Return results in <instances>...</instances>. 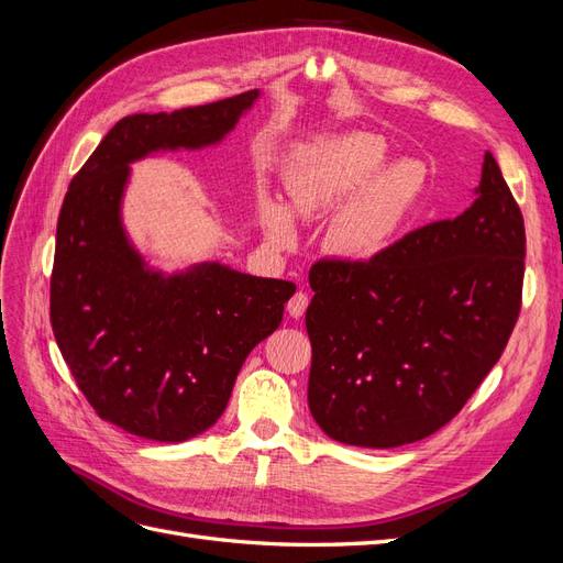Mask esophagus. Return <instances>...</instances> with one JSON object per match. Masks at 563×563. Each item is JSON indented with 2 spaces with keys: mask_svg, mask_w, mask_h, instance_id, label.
I'll list each match as a JSON object with an SVG mask.
<instances>
[{
  "mask_svg": "<svg viewBox=\"0 0 563 563\" xmlns=\"http://www.w3.org/2000/svg\"><path fill=\"white\" fill-rule=\"evenodd\" d=\"M307 305H309L307 294H302V290H298V294L286 302V309H288V314H290V317H294V319H300V317L305 314Z\"/></svg>",
  "mask_w": 563,
  "mask_h": 563,
  "instance_id": "obj_1",
  "label": "esophagus"
}]
</instances>
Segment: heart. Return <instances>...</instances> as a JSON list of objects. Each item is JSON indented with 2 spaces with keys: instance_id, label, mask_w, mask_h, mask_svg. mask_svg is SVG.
Instances as JSON below:
<instances>
[{
  "instance_id": "b5f03b06",
  "label": "heart",
  "mask_w": 563,
  "mask_h": 563,
  "mask_svg": "<svg viewBox=\"0 0 563 563\" xmlns=\"http://www.w3.org/2000/svg\"><path fill=\"white\" fill-rule=\"evenodd\" d=\"M389 161V144L375 132H338L298 144L284 161L287 207L263 192L258 214L269 242L290 246L298 238L296 217L335 214L325 240L346 261H371L389 246L419 202L426 172L415 161Z\"/></svg>"
}]
</instances>
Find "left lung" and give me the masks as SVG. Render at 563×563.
Listing matches in <instances>:
<instances>
[{"mask_svg": "<svg viewBox=\"0 0 563 563\" xmlns=\"http://www.w3.org/2000/svg\"><path fill=\"white\" fill-rule=\"evenodd\" d=\"M461 217L407 232L371 261L309 269L307 400L319 429L354 448L429 438L475 394L521 307L527 235L492 153Z\"/></svg>", "mask_w": 563, "mask_h": 563, "instance_id": "8db88e82", "label": "left lung"}]
</instances>
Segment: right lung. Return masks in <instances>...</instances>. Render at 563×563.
I'll list each match as a JSON object with an SVG mask.
<instances>
[{"label":"right lung","mask_w":563,"mask_h":563,"mask_svg":"<svg viewBox=\"0 0 563 563\" xmlns=\"http://www.w3.org/2000/svg\"><path fill=\"white\" fill-rule=\"evenodd\" d=\"M258 97L249 90L125 115L69 184L55 235L53 333L92 410L132 435L184 442L214 426L249 352L277 331L296 294L294 282L219 261L167 275L146 263L123 225L134 161L223 142Z\"/></svg>","instance_id":"add662e5"}]
</instances>
